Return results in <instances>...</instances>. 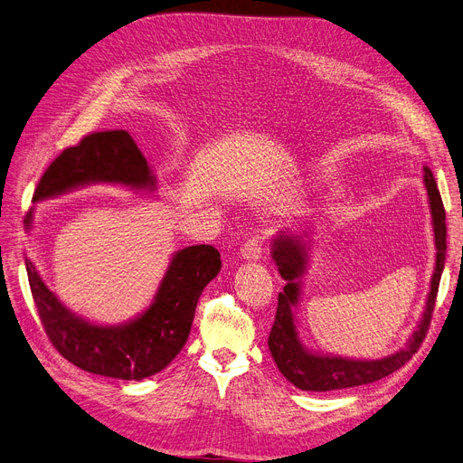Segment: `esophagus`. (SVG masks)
<instances>
[{"instance_id": "34e87169", "label": "esophagus", "mask_w": 463, "mask_h": 463, "mask_svg": "<svg viewBox=\"0 0 463 463\" xmlns=\"http://www.w3.org/2000/svg\"><path fill=\"white\" fill-rule=\"evenodd\" d=\"M262 253H264V250H262V240H260V236L250 238V240L246 241V244L241 246V250H240L241 259H248V260H257V259L262 257Z\"/></svg>"}]
</instances>
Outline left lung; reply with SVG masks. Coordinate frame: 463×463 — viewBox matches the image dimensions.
Returning <instances> with one entry per match:
<instances>
[{
	"instance_id": "1",
	"label": "left lung",
	"mask_w": 463,
	"mask_h": 463,
	"mask_svg": "<svg viewBox=\"0 0 463 463\" xmlns=\"http://www.w3.org/2000/svg\"><path fill=\"white\" fill-rule=\"evenodd\" d=\"M424 182L430 194V208H431L435 246H437L435 272L431 278L430 297L426 302V311L419 325V330L412 334V339L403 351L394 353L391 356H384L381 360H347V358L319 356V354L307 353L298 339L297 326H295V315H293V307L298 304V295H300L298 278L306 269V251L298 236L281 234L274 240L272 257L287 285L278 295V309H276V319L269 337V347L285 379L293 383L295 386L302 388V391L326 392V391H339V388H351V386H360V384L379 381L386 375H391L392 372L400 370L402 366H405V362L411 360L412 354L420 349L431 323L437 290H439V281L445 269V253H447L445 206L441 201L439 189H437L435 178L428 166L424 168Z\"/></svg>"
}]
</instances>
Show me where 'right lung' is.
Masks as SVG:
<instances>
[{
    "label": "right lung",
    "instance_id": "obj_1",
    "mask_svg": "<svg viewBox=\"0 0 463 463\" xmlns=\"http://www.w3.org/2000/svg\"><path fill=\"white\" fill-rule=\"evenodd\" d=\"M91 182L154 189L150 166L128 131H95L48 165L33 203ZM24 223L30 227L32 212ZM26 270L43 328L63 358L90 373L140 381L166 368L185 345L203 290L222 270V255L206 244L178 251L156 302L126 326H97L75 317L48 290L28 259Z\"/></svg>",
    "mask_w": 463,
    "mask_h": 463
}]
</instances>
